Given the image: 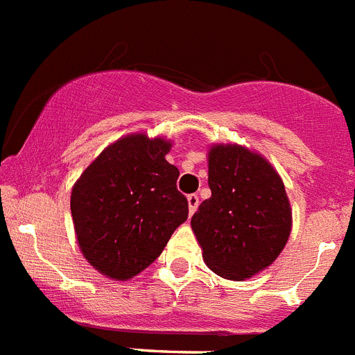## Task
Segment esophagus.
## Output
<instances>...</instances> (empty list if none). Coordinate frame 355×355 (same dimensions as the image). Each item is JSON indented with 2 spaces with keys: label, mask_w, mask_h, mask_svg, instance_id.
Returning a JSON list of instances; mask_svg holds the SVG:
<instances>
[{
  "label": "esophagus",
  "mask_w": 355,
  "mask_h": 355,
  "mask_svg": "<svg viewBox=\"0 0 355 355\" xmlns=\"http://www.w3.org/2000/svg\"><path fill=\"white\" fill-rule=\"evenodd\" d=\"M187 200H188V211H190V214H193L195 211H197V207H199V195L197 193L188 195Z\"/></svg>",
  "instance_id": "1"
}]
</instances>
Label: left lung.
Returning a JSON list of instances; mask_svg holds the SVG:
<instances>
[{
    "label": "left lung",
    "instance_id": "left-lung-1",
    "mask_svg": "<svg viewBox=\"0 0 355 355\" xmlns=\"http://www.w3.org/2000/svg\"><path fill=\"white\" fill-rule=\"evenodd\" d=\"M211 197L191 216L207 268L243 282L278 259L292 230V207L276 168L241 144L207 151Z\"/></svg>",
    "mask_w": 355,
    "mask_h": 355
}]
</instances>
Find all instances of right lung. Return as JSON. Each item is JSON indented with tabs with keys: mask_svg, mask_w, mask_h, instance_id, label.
Returning a JSON list of instances; mask_svg holds the SVG:
<instances>
[{
	"mask_svg": "<svg viewBox=\"0 0 355 355\" xmlns=\"http://www.w3.org/2000/svg\"><path fill=\"white\" fill-rule=\"evenodd\" d=\"M172 142L128 133L107 146L71 188L77 245L100 275L116 282L137 276L187 222L180 171L165 160Z\"/></svg>",
	"mask_w": 355,
	"mask_h": 355,
	"instance_id": "obj_1",
	"label": "right lung"
}]
</instances>
